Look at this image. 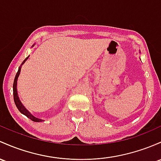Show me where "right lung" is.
I'll return each mask as SVG.
<instances>
[{
	"instance_id": "add662e5",
	"label": "right lung",
	"mask_w": 161,
	"mask_h": 161,
	"mask_svg": "<svg viewBox=\"0 0 161 161\" xmlns=\"http://www.w3.org/2000/svg\"><path fill=\"white\" fill-rule=\"evenodd\" d=\"M34 45L32 46V47H33ZM30 56H28L25 59H24V62L22 63V64L20 65V66L19 67L18 69V71H17V74H16L15 75V79H14V85H13V93H14V102H15V105L16 106H17V108H18V110L20 111V112L22 113L23 114H24V115H26V117L28 118H30V119L32 120L33 121H35V122H41V121H44V120L43 119H40V118H36L34 117V116L33 115V114H31V112H29V111L27 110V109L23 105V104L21 103L20 100L19 99V97H18V94H17V79H18L19 77V75H20V70H21V66H22V65L24 64V63H25L26 59L29 58Z\"/></svg>"
}]
</instances>
